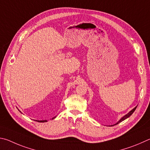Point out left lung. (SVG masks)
<instances>
[{"mask_svg": "<svg viewBox=\"0 0 150 150\" xmlns=\"http://www.w3.org/2000/svg\"><path fill=\"white\" fill-rule=\"evenodd\" d=\"M138 106V105H137ZM137 106H136V107H134V108L132 110H131V111L129 112H128V114H127V115H125V116L124 117H122L121 118V119H120L119 120V122H117V123H116V124H115V125H117V124H119V122H122V121H123V120H125V119H127V118H128V117H129L130 116V115H132V114L133 113V112H134V111H135V110H136V107H137ZM113 125V126H114Z\"/></svg>", "mask_w": 150, "mask_h": 150, "instance_id": "1", "label": "left lung"}]
</instances>
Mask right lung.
Listing matches in <instances>:
<instances>
[{
  "instance_id": "obj_1",
  "label": "right lung",
  "mask_w": 150,
  "mask_h": 150,
  "mask_svg": "<svg viewBox=\"0 0 150 150\" xmlns=\"http://www.w3.org/2000/svg\"><path fill=\"white\" fill-rule=\"evenodd\" d=\"M55 117H54L53 118H52V119H54ZM36 121L39 122H47V120H36Z\"/></svg>"
}]
</instances>
